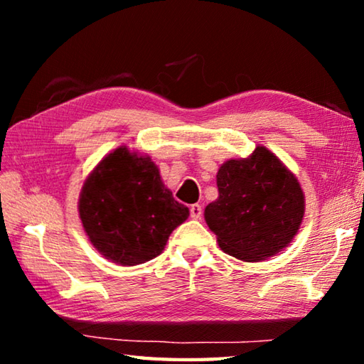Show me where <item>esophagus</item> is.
I'll return each instance as SVG.
<instances>
[{
  "mask_svg": "<svg viewBox=\"0 0 364 364\" xmlns=\"http://www.w3.org/2000/svg\"><path fill=\"white\" fill-rule=\"evenodd\" d=\"M189 212H191V217L194 220H199L202 217V205L200 204H193L189 207Z\"/></svg>",
  "mask_w": 364,
  "mask_h": 364,
  "instance_id": "34e87169",
  "label": "esophagus"
}]
</instances>
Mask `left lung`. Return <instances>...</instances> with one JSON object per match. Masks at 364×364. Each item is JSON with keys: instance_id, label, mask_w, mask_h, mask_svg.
Segmentation results:
<instances>
[{"instance_id": "1", "label": "left lung", "mask_w": 364, "mask_h": 364, "mask_svg": "<svg viewBox=\"0 0 364 364\" xmlns=\"http://www.w3.org/2000/svg\"><path fill=\"white\" fill-rule=\"evenodd\" d=\"M218 199L204 217L220 249L244 262H262L287 247L300 230L305 194L295 175L264 146L218 168Z\"/></svg>"}]
</instances>
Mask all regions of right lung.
I'll list each match as a JSON object with an SVG mask.
<instances>
[{"label":"right lung","instance_id":"right-lung-1","mask_svg":"<svg viewBox=\"0 0 364 364\" xmlns=\"http://www.w3.org/2000/svg\"><path fill=\"white\" fill-rule=\"evenodd\" d=\"M78 213L101 255L134 267L162 254L171 231L189 217V208L173 199L149 156L122 146L86 178Z\"/></svg>","mask_w":364,"mask_h":364}]
</instances>
